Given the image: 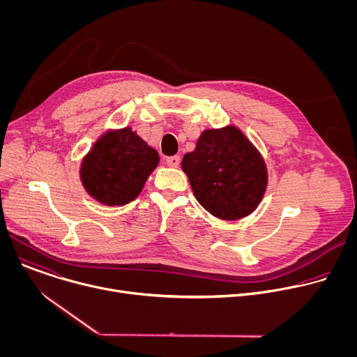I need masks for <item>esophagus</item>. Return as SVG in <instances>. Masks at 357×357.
Wrapping results in <instances>:
<instances>
[{
    "label": "esophagus",
    "instance_id": "obj_1",
    "mask_svg": "<svg viewBox=\"0 0 357 357\" xmlns=\"http://www.w3.org/2000/svg\"><path fill=\"white\" fill-rule=\"evenodd\" d=\"M179 162H181V160H179V157H178V155H174V157L167 158V165H168V167H171V168H178Z\"/></svg>",
    "mask_w": 357,
    "mask_h": 357
}]
</instances>
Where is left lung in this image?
Returning a JSON list of instances; mask_svg holds the SVG:
<instances>
[{"mask_svg":"<svg viewBox=\"0 0 357 357\" xmlns=\"http://www.w3.org/2000/svg\"><path fill=\"white\" fill-rule=\"evenodd\" d=\"M181 165L196 200L223 220L251 215L268 185L261 152L233 124L203 131Z\"/></svg>","mask_w":357,"mask_h":357,"instance_id":"8db88e82","label":"left lung"}]
</instances>
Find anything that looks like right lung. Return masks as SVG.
<instances>
[{
  "mask_svg": "<svg viewBox=\"0 0 357 357\" xmlns=\"http://www.w3.org/2000/svg\"><path fill=\"white\" fill-rule=\"evenodd\" d=\"M160 164L158 151L131 127L101 134L80 162L79 176L84 190L106 206H123L142 190Z\"/></svg>",
  "mask_w": 357,
  "mask_h": 357,
  "instance_id": "right-lung-1",
  "label": "right lung"
}]
</instances>
